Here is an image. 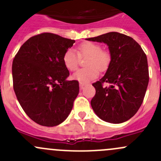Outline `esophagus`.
I'll return each instance as SVG.
<instances>
[{
	"mask_svg": "<svg viewBox=\"0 0 161 161\" xmlns=\"http://www.w3.org/2000/svg\"><path fill=\"white\" fill-rule=\"evenodd\" d=\"M84 86H85V83H82V82H79V87H80V90H83Z\"/></svg>",
	"mask_w": 161,
	"mask_h": 161,
	"instance_id": "1",
	"label": "esophagus"
}]
</instances>
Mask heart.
I'll list each match as a JSON object with an SVG mask.
<instances>
[{"label":"heart","mask_w":161,"mask_h":161,"mask_svg":"<svg viewBox=\"0 0 161 161\" xmlns=\"http://www.w3.org/2000/svg\"><path fill=\"white\" fill-rule=\"evenodd\" d=\"M79 57L88 58L86 60V69H81L72 75V79L82 83H87L94 80L98 76V70L103 71L108 68L111 61L110 54L102 50L100 45L92 42H85L78 47V53L72 49H69L64 53L63 62L69 71L77 69L79 63Z\"/></svg>","instance_id":"obj_1"}]
</instances>
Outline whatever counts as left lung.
Listing matches in <instances>:
<instances>
[{"mask_svg": "<svg viewBox=\"0 0 161 161\" xmlns=\"http://www.w3.org/2000/svg\"><path fill=\"white\" fill-rule=\"evenodd\" d=\"M108 45L111 61L104 75L92 84L96 94L91 106L103 121L120 124L129 120L140 108L149 82L147 55L130 36L111 32L86 39ZM110 84L103 87V83Z\"/></svg>", "mask_w": 161, "mask_h": 161, "instance_id": "left-lung-1", "label": "left lung"}]
</instances>
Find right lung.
Wrapping results in <instances>:
<instances>
[{
	"instance_id": "right-lung-1",
	"label": "right lung",
	"mask_w": 161,
	"mask_h": 161,
	"mask_svg": "<svg viewBox=\"0 0 161 161\" xmlns=\"http://www.w3.org/2000/svg\"><path fill=\"white\" fill-rule=\"evenodd\" d=\"M75 40L50 32L29 39L12 63L13 88L21 107L37 124L53 127L62 123L79 92V82L68 80L64 53Z\"/></svg>"
}]
</instances>
